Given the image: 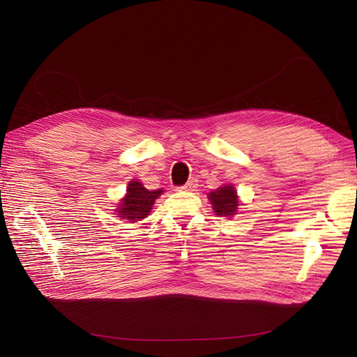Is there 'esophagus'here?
I'll return each mask as SVG.
<instances>
[{"mask_svg": "<svg viewBox=\"0 0 357 357\" xmlns=\"http://www.w3.org/2000/svg\"><path fill=\"white\" fill-rule=\"evenodd\" d=\"M197 186H198V180L197 178H190L185 186H181V189L183 190H188V192H190V190H195L197 189Z\"/></svg>", "mask_w": 357, "mask_h": 357, "instance_id": "34e87169", "label": "esophagus"}]
</instances>
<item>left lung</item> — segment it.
Here are the masks:
<instances>
[{"instance_id": "1", "label": "left lung", "mask_w": 357, "mask_h": 357, "mask_svg": "<svg viewBox=\"0 0 357 357\" xmlns=\"http://www.w3.org/2000/svg\"><path fill=\"white\" fill-rule=\"evenodd\" d=\"M208 199L213 205V210L218 215L231 218V215L236 214V208H238V197H236V190L232 185H223L222 188L210 192Z\"/></svg>"}]
</instances>
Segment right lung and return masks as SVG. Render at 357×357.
Listing matches in <instances>:
<instances>
[{
  "label": "right lung",
  "mask_w": 357,
  "mask_h": 357,
  "mask_svg": "<svg viewBox=\"0 0 357 357\" xmlns=\"http://www.w3.org/2000/svg\"><path fill=\"white\" fill-rule=\"evenodd\" d=\"M162 192H164L162 189L149 190L142 185V181L138 180L129 181V185L126 188V195L123 199H121V204H119V208L116 210V213L119 214V218L129 222L146 219L149 213L152 211L156 198Z\"/></svg>",
  "instance_id": "add662e5"
}]
</instances>
